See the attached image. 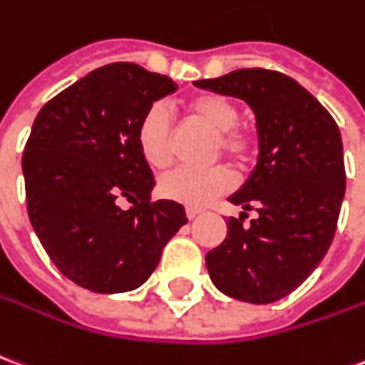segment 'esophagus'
<instances>
[{
    "instance_id": "esophagus-1",
    "label": "esophagus",
    "mask_w": 365,
    "mask_h": 365,
    "mask_svg": "<svg viewBox=\"0 0 365 365\" xmlns=\"http://www.w3.org/2000/svg\"><path fill=\"white\" fill-rule=\"evenodd\" d=\"M201 213H203V211H201V209H197V207H187V209H185V215H187V219H195L197 215H201Z\"/></svg>"
}]
</instances>
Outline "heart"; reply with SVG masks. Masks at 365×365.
<instances>
[{"mask_svg":"<svg viewBox=\"0 0 365 365\" xmlns=\"http://www.w3.org/2000/svg\"><path fill=\"white\" fill-rule=\"evenodd\" d=\"M190 112L213 130H217L215 152L233 158L237 162H245L253 152V140L237 128L241 112L235 103L227 101L217 94H203L190 103ZM172 142H174V124L172 114L162 103L152 104L138 122L136 128V144L146 164L152 168H162L172 160ZM235 178L223 168L209 170H193V168H175L160 178L158 191L165 200L178 201L190 207L207 205L219 195L233 190Z\"/></svg>","mask_w":365,"mask_h":365,"instance_id":"obj_1","label":"heart"}]
</instances>
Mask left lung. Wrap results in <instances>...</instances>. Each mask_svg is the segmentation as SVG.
I'll use <instances>...</instances> for the list:
<instances>
[{
    "mask_svg": "<svg viewBox=\"0 0 365 365\" xmlns=\"http://www.w3.org/2000/svg\"><path fill=\"white\" fill-rule=\"evenodd\" d=\"M193 85L255 112L257 165L229 201L259 217L249 227L242 213L229 217L225 241L205 264L223 294L269 304L300 287L332 245L346 191L340 130L304 86L277 71L239 68Z\"/></svg>",
    "mask_w": 365,
    "mask_h": 365,
    "instance_id": "8db88e82",
    "label": "left lung"
}]
</instances>
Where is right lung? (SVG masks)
<instances>
[{
  "instance_id": "right-lung-1",
  "label": "right lung",
  "mask_w": 365,
  "mask_h": 365,
  "mask_svg": "<svg viewBox=\"0 0 365 365\" xmlns=\"http://www.w3.org/2000/svg\"><path fill=\"white\" fill-rule=\"evenodd\" d=\"M175 91L170 76L112 63L51 98L33 122L21 160L29 221L83 289H138L187 223L183 205L150 200L156 182L136 144L142 114ZM124 199L132 208L120 207Z\"/></svg>"
}]
</instances>
